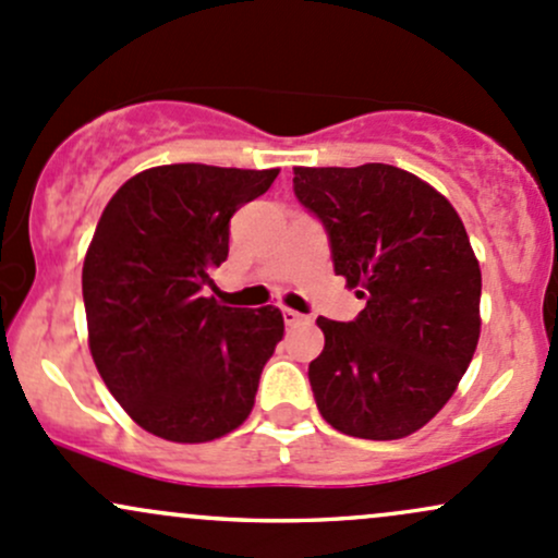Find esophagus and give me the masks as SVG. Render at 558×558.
Returning a JSON list of instances; mask_svg holds the SVG:
<instances>
[{
	"instance_id": "34e87169",
	"label": "esophagus",
	"mask_w": 558,
	"mask_h": 558,
	"mask_svg": "<svg viewBox=\"0 0 558 558\" xmlns=\"http://www.w3.org/2000/svg\"><path fill=\"white\" fill-rule=\"evenodd\" d=\"M281 316H284L287 327H295V325H301V322H305V316L298 314V311H292V308H281Z\"/></svg>"
}]
</instances>
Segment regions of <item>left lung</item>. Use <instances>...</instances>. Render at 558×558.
Here are the masks:
<instances>
[{
	"instance_id": "obj_1",
	"label": "left lung",
	"mask_w": 558,
	"mask_h": 558,
	"mask_svg": "<svg viewBox=\"0 0 558 558\" xmlns=\"http://www.w3.org/2000/svg\"><path fill=\"white\" fill-rule=\"evenodd\" d=\"M292 172L298 202L325 226L335 274L367 301L353 322L316 319V407L359 439L415 434L452 397L478 343L482 271L463 220L393 165Z\"/></svg>"
}]
</instances>
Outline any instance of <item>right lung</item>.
<instances>
[{
    "label": "right lung",
    "mask_w": 558,
    "mask_h": 558,
    "mask_svg": "<svg viewBox=\"0 0 558 558\" xmlns=\"http://www.w3.org/2000/svg\"><path fill=\"white\" fill-rule=\"evenodd\" d=\"M279 170L165 165L130 178L98 220L82 268L89 351L113 399L148 434L199 445L253 412L284 335L274 305L205 298L229 223Z\"/></svg>",
    "instance_id": "1"
}]
</instances>
